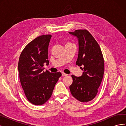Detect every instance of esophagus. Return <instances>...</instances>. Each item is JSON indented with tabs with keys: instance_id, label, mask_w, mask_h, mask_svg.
I'll return each instance as SVG.
<instances>
[{
	"instance_id": "34e87169",
	"label": "esophagus",
	"mask_w": 126,
	"mask_h": 126,
	"mask_svg": "<svg viewBox=\"0 0 126 126\" xmlns=\"http://www.w3.org/2000/svg\"><path fill=\"white\" fill-rule=\"evenodd\" d=\"M62 75H63V76H67V75H68V74H65V73H64V72H62Z\"/></svg>"
}]
</instances>
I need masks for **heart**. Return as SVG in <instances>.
Returning a JSON list of instances; mask_svg holds the SVG:
<instances>
[{
	"instance_id": "heart-1",
	"label": "heart",
	"mask_w": 126,
	"mask_h": 126,
	"mask_svg": "<svg viewBox=\"0 0 126 126\" xmlns=\"http://www.w3.org/2000/svg\"><path fill=\"white\" fill-rule=\"evenodd\" d=\"M71 44V43H68L67 44Z\"/></svg>"
}]
</instances>
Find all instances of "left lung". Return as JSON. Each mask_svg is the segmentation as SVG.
Instances as JSON below:
<instances>
[{
  "label": "left lung",
  "mask_w": 126,
  "mask_h": 126,
  "mask_svg": "<svg viewBox=\"0 0 126 126\" xmlns=\"http://www.w3.org/2000/svg\"><path fill=\"white\" fill-rule=\"evenodd\" d=\"M69 33L78 39L79 52L76 64L83 71L81 77L71 75L73 81L69 86L70 90L76 99L88 102L96 97L102 81L105 70L104 57L99 45L87 30L78 29Z\"/></svg>",
  "instance_id": "8db88e82"
}]
</instances>
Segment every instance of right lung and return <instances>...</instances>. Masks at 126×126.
<instances>
[{
	"label": "right lung",
	"mask_w": 126,
	"mask_h": 126,
	"mask_svg": "<svg viewBox=\"0 0 126 126\" xmlns=\"http://www.w3.org/2000/svg\"><path fill=\"white\" fill-rule=\"evenodd\" d=\"M51 35L37 37L22 51L18 69L22 89L28 100L41 105L50 98L62 73L43 71L44 63L49 64L48 46Z\"/></svg>",
	"instance_id": "obj_1"
}]
</instances>
